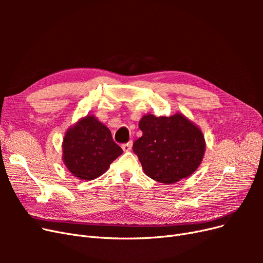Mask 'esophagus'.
Returning a JSON list of instances; mask_svg holds the SVG:
<instances>
[{
	"instance_id": "1",
	"label": "esophagus",
	"mask_w": 263,
	"mask_h": 263,
	"mask_svg": "<svg viewBox=\"0 0 263 263\" xmlns=\"http://www.w3.org/2000/svg\"><path fill=\"white\" fill-rule=\"evenodd\" d=\"M132 147H133V141H128V142H126V144L122 145V148L124 151H129L132 149Z\"/></svg>"
}]
</instances>
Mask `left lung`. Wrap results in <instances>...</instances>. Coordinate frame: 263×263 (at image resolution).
Listing matches in <instances>:
<instances>
[{"label": "left lung", "instance_id": "1", "mask_svg": "<svg viewBox=\"0 0 263 263\" xmlns=\"http://www.w3.org/2000/svg\"><path fill=\"white\" fill-rule=\"evenodd\" d=\"M139 128L142 136L134 142L133 150L148 177L170 184L198 168L205 140L201 129L185 116L148 114L140 119Z\"/></svg>", "mask_w": 263, "mask_h": 263}]
</instances>
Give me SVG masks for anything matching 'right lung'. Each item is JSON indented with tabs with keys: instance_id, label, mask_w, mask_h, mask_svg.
I'll return each mask as SVG.
<instances>
[{
	"instance_id": "obj_1",
	"label": "right lung",
	"mask_w": 263,
	"mask_h": 263,
	"mask_svg": "<svg viewBox=\"0 0 263 263\" xmlns=\"http://www.w3.org/2000/svg\"><path fill=\"white\" fill-rule=\"evenodd\" d=\"M62 150L68 170L81 180L100 177L123 154L110 130L92 115L85 116L68 129Z\"/></svg>"
}]
</instances>
